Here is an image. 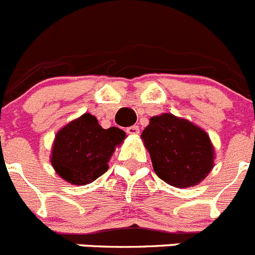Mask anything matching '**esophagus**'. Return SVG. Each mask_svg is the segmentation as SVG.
<instances>
[{"label":"esophagus","mask_w":255,"mask_h":255,"mask_svg":"<svg viewBox=\"0 0 255 255\" xmlns=\"http://www.w3.org/2000/svg\"><path fill=\"white\" fill-rule=\"evenodd\" d=\"M139 126H136V125H132V126H129V128H128V129H126V132H128V134H130V135H137L139 134Z\"/></svg>","instance_id":"1"}]
</instances>
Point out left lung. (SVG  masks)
I'll use <instances>...</instances> for the list:
<instances>
[{"instance_id": "1", "label": "left lung", "mask_w": 255, "mask_h": 255, "mask_svg": "<svg viewBox=\"0 0 255 255\" xmlns=\"http://www.w3.org/2000/svg\"><path fill=\"white\" fill-rule=\"evenodd\" d=\"M154 172L178 188L204 181L214 168L215 151L205 130L172 114L153 116L141 132Z\"/></svg>"}]
</instances>
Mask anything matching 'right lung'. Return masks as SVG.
Masks as SVG:
<instances>
[{"instance_id": "1", "label": "right lung", "mask_w": 255, "mask_h": 255, "mask_svg": "<svg viewBox=\"0 0 255 255\" xmlns=\"http://www.w3.org/2000/svg\"><path fill=\"white\" fill-rule=\"evenodd\" d=\"M126 134L119 128L102 129L91 114L71 121L55 135L50 162L58 176L77 186L96 181Z\"/></svg>"}]
</instances>
